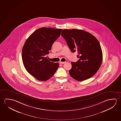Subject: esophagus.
Returning a JSON list of instances; mask_svg holds the SVG:
<instances>
[{
  "mask_svg": "<svg viewBox=\"0 0 121 121\" xmlns=\"http://www.w3.org/2000/svg\"><path fill=\"white\" fill-rule=\"evenodd\" d=\"M66 62H62V61H60V63L61 64H63L65 63Z\"/></svg>",
  "mask_w": 121,
  "mask_h": 121,
  "instance_id": "esophagus-1",
  "label": "esophagus"
}]
</instances>
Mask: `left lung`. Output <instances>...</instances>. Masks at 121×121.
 <instances>
[{"mask_svg":"<svg viewBox=\"0 0 121 121\" xmlns=\"http://www.w3.org/2000/svg\"><path fill=\"white\" fill-rule=\"evenodd\" d=\"M61 36L71 51L78 54L79 60L71 62L69 73L72 77L83 81L95 75L103 60L102 49L97 39L88 32L78 29L64 30Z\"/></svg>","mask_w":121,"mask_h":121,"instance_id":"1","label":"left lung"}]
</instances>
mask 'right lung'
<instances>
[{
    "label": "right lung",
    "instance_id": "add662e5",
    "mask_svg": "<svg viewBox=\"0 0 121 121\" xmlns=\"http://www.w3.org/2000/svg\"><path fill=\"white\" fill-rule=\"evenodd\" d=\"M62 29L42 27L35 30L26 40L22 48V59L26 71L40 81H46L54 75L59 63L50 61L45 57L49 53L54 42Z\"/></svg>",
    "mask_w": 121,
    "mask_h": 121
}]
</instances>
